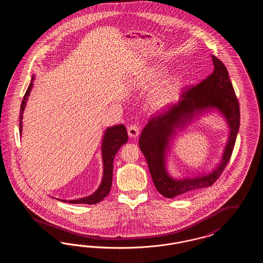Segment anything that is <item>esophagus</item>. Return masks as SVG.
I'll list each match as a JSON object with an SVG mask.
<instances>
[{
  "label": "esophagus",
  "mask_w": 263,
  "mask_h": 263,
  "mask_svg": "<svg viewBox=\"0 0 263 263\" xmlns=\"http://www.w3.org/2000/svg\"><path fill=\"white\" fill-rule=\"evenodd\" d=\"M127 131H128V135L131 138L137 137L138 135H139V133H140V129H139V127H138V125H136V124L129 126L128 129H127Z\"/></svg>",
  "instance_id": "34e87169"
}]
</instances>
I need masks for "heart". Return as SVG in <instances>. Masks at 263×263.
Returning <instances> with one entry per match:
<instances>
[{
    "label": "heart",
    "instance_id": "b5f03b06",
    "mask_svg": "<svg viewBox=\"0 0 263 263\" xmlns=\"http://www.w3.org/2000/svg\"><path fill=\"white\" fill-rule=\"evenodd\" d=\"M158 76L161 75L159 74V75H157V77ZM177 87H178V84L175 80L170 81L168 83H166L163 88L157 90L152 96L150 100L151 105L155 109H161L164 106L168 105L171 102L174 101L176 97Z\"/></svg>",
    "mask_w": 263,
    "mask_h": 263
}]
</instances>
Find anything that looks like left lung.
<instances>
[{
  "instance_id": "1",
  "label": "left lung",
  "mask_w": 263,
  "mask_h": 263,
  "mask_svg": "<svg viewBox=\"0 0 263 263\" xmlns=\"http://www.w3.org/2000/svg\"><path fill=\"white\" fill-rule=\"evenodd\" d=\"M212 62V74L196 86L182 90L177 103L151 117L139 139V146L148 163L154 184L164 197L174 198L211 186L223 174L232 157L239 128V104L224 63L214 55ZM211 107L218 108L224 114L231 128L222 163L210 175L182 181L173 180L164 167V154L169 137L175 127L184 124L194 112Z\"/></svg>"
}]
</instances>
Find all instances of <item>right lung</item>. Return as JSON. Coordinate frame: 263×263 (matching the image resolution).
I'll list each match as a JSON object with an SVG mask.
<instances>
[{
	"instance_id": "obj_1",
	"label": "right lung",
	"mask_w": 263,
	"mask_h": 263,
	"mask_svg": "<svg viewBox=\"0 0 263 263\" xmlns=\"http://www.w3.org/2000/svg\"><path fill=\"white\" fill-rule=\"evenodd\" d=\"M32 88V83L29 84L28 88L25 91V97L21 104V112H20V133L22 134V119H23V113L25 110L26 100L30 93V90ZM128 140V135L126 131L125 126L119 124L117 126H113L107 129V131L104 134L103 143H102V160H103V176L102 181L99 189L91 194L88 197H84L78 200H62L64 202H69L72 204H97L100 201L103 200L109 193L111 188L112 182L113 173V159L116 155V153L120 149V147L125 144Z\"/></svg>"
}]
</instances>
